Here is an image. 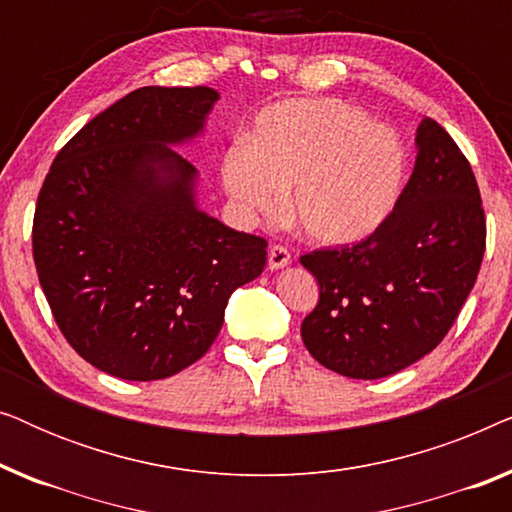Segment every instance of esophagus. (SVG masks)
Returning a JSON list of instances; mask_svg holds the SVG:
<instances>
[{
	"label": "esophagus",
	"instance_id": "34e87169",
	"mask_svg": "<svg viewBox=\"0 0 512 512\" xmlns=\"http://www.w3.org/2000/svg\"><path fill=\"white\" fill-rule=\"evenodd\" d=\"M289 263H291L289 249L282 247V244H275V247H270V251H268V268L270 270H282Z\"/></svg>",
	"mask_w": 512,
	"mask_h": 512
}]
</instances>
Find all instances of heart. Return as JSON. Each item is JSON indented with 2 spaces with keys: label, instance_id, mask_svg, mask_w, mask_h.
<instances>
[{
  "label": "heart",
  "instance_id": "b5f03b06",
  "mask_svg": "<svg viewBox=\"0 0 512 512\" xmlns=\"http://www.w3.org/2000/svg\"><path fill=\"white\" fill-rule=\"evenodd\" d=\"M408 151L389 125L338 97H291L254 118L244 144L223 153L221 181L251 216H286L321 247H352L396 212Z\"/></svg>",
  "mask_w": 512,
  "mask_h": 512
}]
</instances>
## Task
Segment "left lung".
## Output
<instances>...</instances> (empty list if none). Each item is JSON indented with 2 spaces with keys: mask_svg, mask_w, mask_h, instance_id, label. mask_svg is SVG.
<instances>
[{
  "mask_svg": "<svg viewBox=\"0 0 512 512\" xmlns=\"http://www.w3.org/2000/svg\"><path fill=\"white\" fill-rule=\"evenodd\" d=\"M415 144L403 198L375 235L300 258L319 282V303L300 326L307 352L354 380L389 377L436 349L485 256V212L466 156L431 118Z\"/></svg>",
  "mask_w": 512,
  "mask_h": 512,
  "instance_id": "left-lung-1",
  "label": "left lung"
}]
</instances>
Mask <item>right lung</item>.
Wrapping results in <instances>:
<instances>
[{"label": "right lung", "instance_id": "right-lung-1", "mask_svg": "<svg viewBox=\"0 0 512 512\" xmlns=\"http://www.w3.org/2000/svg\"><path fill=\"white\" fill-rule=\"evenodd\" d=\"M214 88L132 90L55 156L34 212L41 289L76 354L132 382L177 375L212 347L228 298L261 275L263 237L198 207L177 146L205 132Z\"/></svg>", "mask_w": 512, "mask_h": 512}]
</instances>
